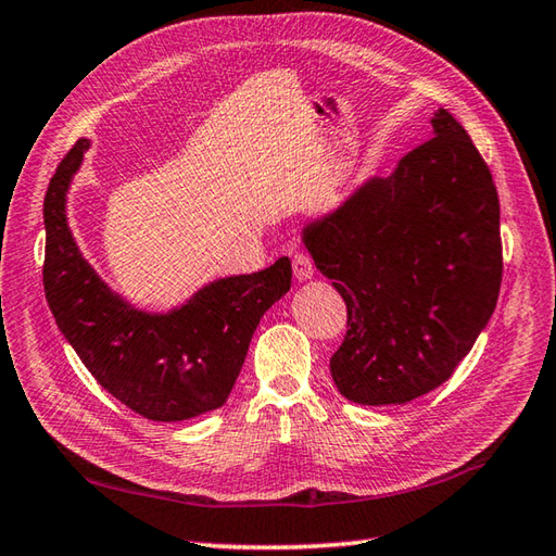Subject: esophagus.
Instances as JSON below:
<instances>
[{
    "label": "esophagus",
    "mask_w": 556,
    "mask_h": 556,
    "mask_svg": "<svg viewBox=\"0 0 556 556\" xmlns=\"http://www.w3.org/2000/svg\"><path fill=\"white\" fill-rule=\"evenodd\" d=\"M292 270H294V278H298V280H309L314 276V264H312L309 254L294 252V256H292Z\"/></svg>",
    "instance_id": "1"
}]
</instances>
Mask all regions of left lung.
<instances>
[{"label": "left lung", "mask_w": 556, "mask_h": 556, "mask_svg": "<svg viewBox=\"0 0 556 556\" xmlns=\"http://www.w3.org/2000/svg\"><path fill=\"white\" fill-rule=\"evenodd\" d=\"M434 136L304 228L316 268L348 307L331 377L348 401L401 405L451 379L502 288L500 197L466 129Z\"/></svg>", "instance_id": "8db88e82"}]
</instances>
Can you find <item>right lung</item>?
Wrapping results in <instances>:
<instances>
[{
    "mask_svg": "<svg viewBox=\"0 0 556 556\" xmlns=\"http://www.w3.org/2000/svg\"><path fill=\"white\" fill-rule=\"evenodd\" d=\"M90 141L62 157L45 194L42 286L56 326L108 393L153 422H182L220 407L264 312L290 290V258L252 276L215 280L169 314L134 309L78 252L66 189Z\"/></svg>",
    "mask_w": 556,
    "mask_h": 556,
    "instance_id": "add662e5",
    "label": "right lung"
}]
</instances>
